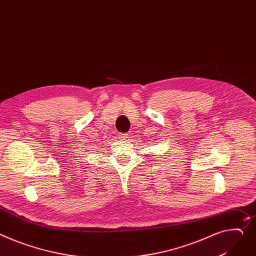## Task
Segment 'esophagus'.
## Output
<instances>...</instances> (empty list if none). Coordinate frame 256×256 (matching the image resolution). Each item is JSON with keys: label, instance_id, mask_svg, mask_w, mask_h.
Here are the masks:
<instances>
[{"label": "esophagus", "instance_id": "1", "mask_svg": "<svg viewBox=\"0 0 256 256\" xmlns=\"http://www.w3.org/2000/svg\"><path fill=\"white\" fill-rule=\"evenodd\" d=\"M128 134H126V133H120L119 134V138L121 140H127V136Z\"/></svg>", "mask_w": 256, "mask_h": 256}]
</instances>
